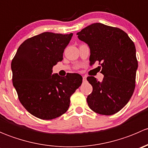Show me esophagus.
I'll return each instance as SVG.
<instances>
[{
  "label": "esophagus",
  "mask_w": 148,
  "mask_h": 148,
  "mask_svg": "<svg viewBox=\"0 0 148 148\" xmlns=\"http://www.w3.org/2000/svg\"><path fill=\"white\" fill-rule=\"evenodd\" d=\"M82 81H83V82H86V77H83Z\"/></svg>",
  "instance_id": "obj_1"
}]
</instances>
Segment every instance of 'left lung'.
<instances>
[{
    "instance_id": "8db88e82",
    "label": "left lung",
    "mask_w": 148,
    "mask_h": 148,
    "mask_svg": "<svg viewBox=\"0 0 148 148\" xmlns=\"http://www.w3.org/2000/svg\"><path fill=\"white\" fill-rule=\"evenodd\" d=\"M77 35L89 46L90 64L98 62L104 75L101 82L95 77L86 78L93 88L86 98L89 108L104 115L118 112L135 90L138 63L133 41L120 28L100 23L86 26Z\"/></svg>"
}]
</instances>
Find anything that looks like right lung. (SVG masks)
<instances>
[{
    "mask_svg": "<svg viewBox=\"0 0 148 148\" xmlns=\"http://www.w3.org/2000/svg\"><path fill=\"white\" fill-rule=\"evenodd\" d=\"M73 34L44 32L23 41L11 62L12 81L20 102L32 115L52 120L64 114L82 82L78 74H52Z\"/></svg>",
    "mask_w": 148,
    "mask_h": 148,
    "instance_id": "add662e5",
    "label": "right lung"
}]
</instances>
